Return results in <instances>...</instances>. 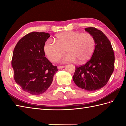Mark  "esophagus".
I'll return each instance as SVG.
<instances>
[{"label":"esophagus","mask_w":126,"mask_h":126,"mask_svg":"<svg viewBox=\"0 0 126 126\" xmlns=\"http://www.w3.org/2000/svg\"><path fill=\"white\" fill-rule=\"evenodd\" d=\"M64 67H65L64 66H58L57 68H58V69H63Z\"/></svg>","instance_id":"1"}]
</instances>
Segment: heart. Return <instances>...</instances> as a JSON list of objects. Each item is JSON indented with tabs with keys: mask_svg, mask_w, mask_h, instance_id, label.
Segmentation results:
<instances>
[{
	"mask_svg": "<svg viewBox=\"0 0 126 126\" xmlns=\"http://www.w3.org/2000/svg\"><path fill=\"white\" fill-rule=\"evenodd\" d=\"M54 41L49 39L45 43L44 52L47 58L52 62L58 61L65 53L68 54L63 62H76L79 64L86 62L94 51L96 42L94 37L88 32L66 31L57 34Z\"/></svg>",
	"mask_w": 126,
	"mask_h": 126,
	"instance_id": "obj_1",
	"label": "heart"
}]
</instances>
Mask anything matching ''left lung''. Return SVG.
I'll return each mask as SVG.
<instances>
[{
    "mask_svg": "<svg viewBox=\"0 0 126 126\" xmlns=\"http://www.w3.org/2000/svg\"><path fill=\"white\" fill-rule=\"evenodd\" d=\"M85 30L94 37L95 50L86 64L75 68L73 79L77 86L92 92L107 83L114 71L115 56L110 42L102 32L93 27Z\"/></svg>",
    "mask_w": 126,
    "mask_h": 126,
    "instance_id": "1",
    "label": "left lung"
}]
</instances>
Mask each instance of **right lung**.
Listing matches in <instances>:
<instances>
[{"mask_svg":"<svg viewBox=\"0 0 126 126\" xmlns=\"http://www.w3.org/2000/svg\"><path fill=\"white\" fill-rule=\"evenodd\" d=\"M49 37L48 33L32 32L21 38L13 50L11 64L15 81L31 95L46 92L58 71L45 57L44 45Z\"/></svg>","mask_w":126,"mask_h":126,"instance_id":"1","label":"right lung"}]
</instances>
